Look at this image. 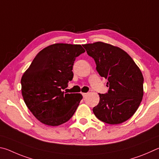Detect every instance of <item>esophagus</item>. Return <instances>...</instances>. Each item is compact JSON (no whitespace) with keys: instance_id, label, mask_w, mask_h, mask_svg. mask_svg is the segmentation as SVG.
<instances>
[{"instance_id":"34e87169","label":"esophagus","mask_w":159,"mask_h":159,"mask_svg":"<svg viewBox=\"0 0 159 159\" xmlns=\"http://www.w3.org/2000/svg\"><path fill=\"white\" fill-rule=\"evenodd\" d=\"M87 93H82V96H83V97H84V98H86V97H87Z\"/></svg>"}]
</instances>
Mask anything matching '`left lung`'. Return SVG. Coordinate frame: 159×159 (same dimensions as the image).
Masks as SVG:
<instances>
[{
	"label": "left lung",
	"mask_w": 159,
	"mask_h": 159,
	"mask_svg": "<svg viewBox=\"0 0 159 159\" xmlns=\"http://www.w3.org/2000/svg\"><path fill=\"white\" fill-rule=\"evenodd\" d=\"M96 64V70L107 80V93H99L93 108L99 120L109 124L123 123L134 115L143 96L144 78L140 68L123 49L97 42L83 44Z\"/></svg>",
	"instance_id": "obj_1"
}]
</instances>
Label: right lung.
Returning <instances> with one entry per match:
<instances>
[{"mask_svg": "<svg viewBox=\"0 0 159 159\" xmlns=\"http://www.w3.org/2000/svg\"><path fill=\"white\" fill-rule=\"evenodd\" d=\"M84 52L80 44H52L36 55L24 73L21 80L24 101L43 124L58 126L68 121L76 111L82 96L62 90L73 78L75 58Z\"/></svg>", "mask_w": 159, "mask_h": 159, "instance_id": "add662e5", "label": "right lung"}]
</instances>
